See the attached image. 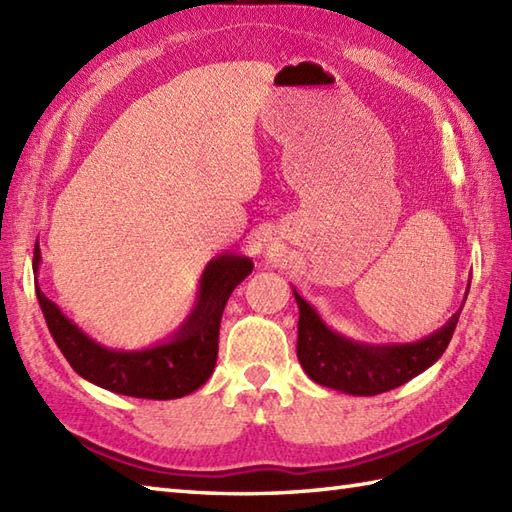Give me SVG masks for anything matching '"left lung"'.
I'll use <instances>...</instances> for the list:
<instances>
[{"label": "left lung", "mask_w": 512, "mask_h": 512, "mask_svg": "<svg viewBox=\"0 0 512 512\" xmlns=\"http://www.w3.org/2000/svg\"><path fill=\"white\" fill-rule=\"evenodd\" d=\"M295 299L299 306L297 356L301 367L314 383L352 396L383 394L422 374L447 350L460 319V312H455L447 325L416 343L369 345L330 330L297 290Z\"/></svg>", "instance_id": "8db88e82"}]
</instances>
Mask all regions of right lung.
I'll return each mask as SVG.
<instances>
[{
  "mask_svg": "<svg viewBox=\"0 0 512 512\" xmlns=\"http://www.w3.org/2000/svg\"><path fill=\"white\" fill-rule=\"evenodd\" d=\"M41 262L35 250V273ZM253 273L248 257L220 255L204 268L198 301L169 341L145 350H112L92 341L37 286V299L54 343L79 376L114 394L171 400L202 387L217 361L222 312L237 284Z\"/></svg>",
  "mask_w": 512,
  "mask_h": 512,
  "instance_id": "add662e5",
  "label": "right lung"
}]
</instances>
